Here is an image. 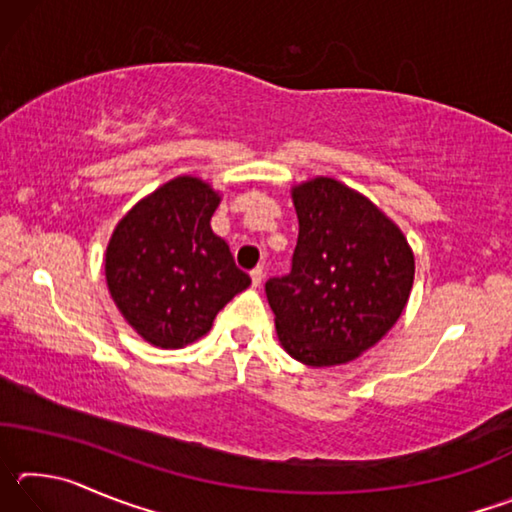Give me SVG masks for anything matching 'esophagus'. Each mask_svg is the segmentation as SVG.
Masks as SVG:
<instances>
[{
	"instance_id": "34e87169",
	"label": "esophagus",
	"mask_w": 512,
	"mask_h": 512,
	"mask_svg": "<svg viewBox=\"0 0 512 512\" xmlns=\"http://www.w3.org/2000/svg\"><path fill=\"white\" fill-rule=\"evenodd\" d=\"M250 280H253V287H259L264 280V268L262 266H255L253 271H250Z\"/></svg>"
}]
</instances>
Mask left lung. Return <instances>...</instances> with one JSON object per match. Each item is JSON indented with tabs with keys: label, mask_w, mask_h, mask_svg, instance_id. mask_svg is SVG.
I'll return each instance as SVG.
<instances>
[{
	"label": "left lung",
	"mask_w": 512,
	"mask_h": 512,
	"mask_svg": "<svg viewBox=\"0 0 512 512\" xmlns=\"http://www.w3.org/2000/svg\"><path fill=\"white\" fill-rule=\"evenodd\" d=\"M298 244L291 271L266 282L282 348L307 366H339L402 316L415 262L400 228L332 178L293 189Z\"/></svg>",
	"instance_id": "left-lung-1"
}]
</instances>
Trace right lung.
<instances>
[{
  "label": "right lung",
  "mask_w": 512,
  "mask_h": 512,
  "mask_svg": "<svg viewBox=\"0 0 512 512\" xmlns=\"http://www.w3.org/2000/svg\"><path fill=\"white\" fill-rule=\"evenodd\" d=\"M221 198L203 180L180 176L137 203L112 232L106 253L110 296L144 341L183 348L210 332L250 277L216 237Z\"/></svg>",
  "instance_id": "right-lung-1"
}]
</instances>
